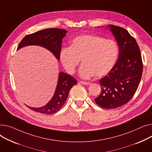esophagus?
<instances>
[{
    "label": "esophagus",
    "mask_w": 152,
    "mask_h": 152,
    "mask_svg": "<svg viewBox=\"0 0 152 152\" xmlns=\"http://www.w3.org/2000/svg\"><path fill=\"white\" fill-rule=\"evenodd\" d=\"M80 83H82V84H83V85H90V82H88L80 81Z\"/></svg>",
    "instance_id": "1"
}]
</instances>
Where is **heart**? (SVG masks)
Wrapping results in <instances>:
<instances>
[{
  "mask_svg": "<svg viewBox=\"0 0 152 152\" xmlns=\"http://www.w3.org/2000/svg\"><path fill=\"white\" fill-rule=\"evenodd\" d=\"M118 54V45L115 40L85 34L74 38L70 47L61 50L60 60L67 72L73 74L82 59L84 64L80 69L81 77L89 78L95 74L100 77L110 72Z\"/></svg>",
  "mask_w": 152,
  "mask_h": 152,
  "instance_id": "b5f03b06",
  "label": "heart"
}]
</instances>
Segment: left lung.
Segmentation results:
<instances>
[{
  "label": "left lung",
  "mask_w": 152,
  "mask_h": 152,
  "mask_svg": "<svg viewBox=\"0 0 152 152\" xmlns=\"http://www.w3.org/2000/svg\"><path fill=\"white\" fill-rule=\"evenodd\" d=\"M119 47V56L110 72L99 80L102 91L94 99L102 108L113 109L127 104L136 93L143 70L136 39L121 27L109 25Z\"/></svg>",
  "instance_id": "1"
}]
</instances>
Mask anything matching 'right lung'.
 Wrapping results in <instances>:
<instances>
[{"label":"right lung","instance_id":"1","mask_svg":"<svg viewBox=\"0 0 152 152\" xmlns=\"http://www.w3.org/2000/svg\"><path fill=\"white\" fill-rule=\"evenodd\" d=\"M66 33L67 31L65 29L50 28L28 34L20 42L17 50L32 45H40L49 50L58 59H59L62 39ZM77 83V80L73 77L64 72H60L54 96L47 105L39 108L26 106L33 111L43 114L54 113L61 109L64 104L70 89Z\"/></svg>","mask_w":152,"mask_h":152}]
</instances>
